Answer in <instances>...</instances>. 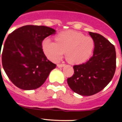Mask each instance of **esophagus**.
Instances as JSON below:
<instances>
[{
  "label": "esophagus",
  "instance_id": "obj_1",
  "mask_svg": "<svg viewBox=\"0 0 122 122\" xmlns=\"http://www.w3.org/2000/svg\"><path fill=\"white\" fill-rule=\"evenodd\" d=\"M57 66L58 68H62L65 66V64H57Z\"/></svg>",
  "mask_w": 122,
  "mask_h": 122
}]
</instances>
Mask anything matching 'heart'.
<instances>
[{
    "instance_id": "b5f03b06",
    "label": "heart",
    "mask_w": 122,
    "mask_h": 122,
    "mask_svg": "<svg viewBox=\"0 0 122 122\" xmlns=\"http://www.w3.org/2000/svg\"><path fill=\"white\" fill-rule=\"evenodd\" d=\"M94 46V41L90 36L73 30L58 34L56 41L47 38L42 43L44 53L50 60L58 62L66 51L68 60L76 64L87 61L93 53Z\"/></svg>"
}]
</instances>
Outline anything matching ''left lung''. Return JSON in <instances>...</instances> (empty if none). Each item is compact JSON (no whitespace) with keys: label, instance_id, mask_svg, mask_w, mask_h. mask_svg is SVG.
<instances>
[{"label":"left lung","instance_id":"obj_1","mask_svg":"<svg viewBox=\"0 0 122 122\" xmlns=\"http://www.w3.org/2000/svg\"><path fill=\"white\" fill-rule=\"evenodd\" d=\"M94 41L93 56L86 63L74 65V74L67 79L70 89L82 96H91L103 90L112 80L116 68L114 45L98 33L89 32Z\"/></svg>","mask_w":122,"mask_h":122}]
</instances>
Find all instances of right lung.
Here are the masks:
<instances>
[{"instance_id": "1", "label": "right lung", "mask_w": 122, "mask_h": 122, "mask_svg": "<svg viewBox=\"0 0 122 122\" xmlns=\"http://www.w3.org/2000/svg\"><path fill=\"white\" fill-rule=\"evenodd\" d=\"M56 32L43 25H24L8 35L1 54L2 45H0L4 71L18 88L25 90L38 89L56 67L47 59L42 49L43 40Z\"/></svg>"}]
</instances>
